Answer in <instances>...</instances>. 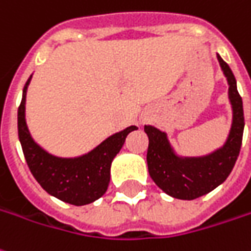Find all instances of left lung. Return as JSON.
Masks as SVG:
<instances>
[{"instance_id":"1","label":"left lung","mask_w":251,"mask_h":251,"mask_svg":"<svg viewBox=\"0 0 251 251\" xmlns=\"http://www.w3.org/2000/svg\"><path fill=\"white\" fill-rule=\"evenodd\" d=\"M217 60L228 82V100L232 110L231 129L226 143L210 154L185 156L178 154L166 132L152 125L144 126L148 136L147 165L154 183L176 199L192 201L209 194L226 180L238 159L245 129L243 103L229 66L217 53Z\"/></svg>"}]
</instances>
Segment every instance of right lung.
Here are the masks:
<instances>
[{
    "instance_id": "add662e5",
    "label": "right lung",
    "mask_w": 251,
    "mask_h": 251,
    "mask_svg": "<svg viewBox=\"0 0 251 251\" xmlns=\"http://www.w3.org/2000/svg\"><path fill=\"white\" fill-rule=\"evenodd\" d=\"M32 74L23 88L18 110L19 140L30 172L49 195L75 206L89 204L105 194L110 184V169L125 143L126 136L137 126H129L111 134L99 146L79 156L50 154L32 139L25 122V96Z\"/></svg>"
}]
</instances>
